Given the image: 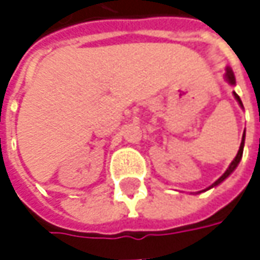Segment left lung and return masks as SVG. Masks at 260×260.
<instances>
[{
  "mask_svg": "<svg viewBox=\"0 0 260 260\" xmlns=\"http://www.w3.org/2000/svg\"><path fill=\"white\" fill-rule=\"evenodd\" d=\"M224 78H225V81L230 84V85H236V78H235V74H233V71H232V68L230 66H225V74H224ZM233 95H235V98H236V101L239 103V105L243 108V104H242V100H240V96L239 95L236 94L235 91H233ZM245 137H246V133L243 132V136H242V143H240V147H239V152H237V155H236V157L233 159V162L229 165V168L225 169V172L217 181H215L214 184H211L208 188H205V189H203V191H198V194L200 192H205V191H208V189H211V188H214V186H217V185H220L224 179H227L230 175L233 174L235 172V169L237 168V165L240 164V160H242V156H243V147H245Z\"/></svg>",
  "mask_w": 260,
  "mask_h": 260,
  "instance_id": "obj_1",
  "label": "left lung"
}]
</instances>
